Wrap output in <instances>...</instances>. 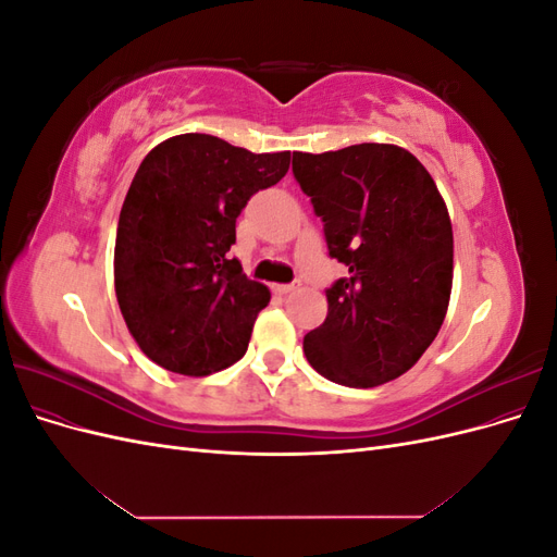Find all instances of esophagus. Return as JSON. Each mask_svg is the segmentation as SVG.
Wrapping results in <instances>:
<instances>
[{
    "label": "esophagus",
    "mask_w": 557,
    "mask_h": 557,
    "mask_svg": "<svg viewBox=\"0 0 557 557\" xmlns=\"http://www.w3.org/2000/svg\"><path fill=\"white\" fill-rule=\"evenodd\" d=\"M293 290H295L293 283H276V285H274V293H278V295H288V293H293Z\"/></svg>",
    "instance_id": "34e87169"
}]
</instances>
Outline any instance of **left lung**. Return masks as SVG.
Returning <instances> with one entry per match:
<instances>
[{
	"mask_svg": "<svg viewBox=\"0 0 557 557\" xmlns=\"http://www.w3.org/2000/svg\"><path fill=\"white\" fill-rule=\"evenodd\" d=\"M293 174L348 276L327 290L325 323L305 336L320 376L348 387L393 381L440 332L453 288V227L423 164L395 144L293 153Z\"/></svg>",
	"mask_w": 557,
	"mask_h": 557,
	"instance_id": "left-lung-1",
	"label": "left lung"
}]
</instances>
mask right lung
I'll list each match as a JSON object with an SVG mask.
<instances>
[{"instance_id":"right-lung-1","label":"right lung","mask_w":557,"mask_h":557,"mask_svg":"<svg viewBox=\"0 0 557 557\" xmlns=\"http://www.w3.org/2000/svg\"><path fill=\"white\" fill-rule=\"evenodd\" d=\"M288 166L290 150L250 153L197 132L144 158L117 218L113 283L129 334L156 364L209 376L244 358L272 293L227 250L250 195Z\"/></svg>"}]
</instances>
